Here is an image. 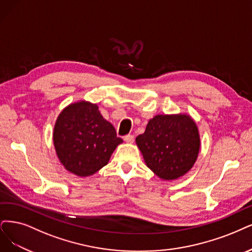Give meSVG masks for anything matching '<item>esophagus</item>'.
I'll return each mask as SVG.
<instances>
[{
	"label": "esophagus",
	"instance_id": "1",
	"mask_svg": "<svg viewBox=\"0 0 252 252\" xmlns=\"http://www.w3.org/2000/svg\"><path fill=\"white\" fill-rule=\"evenodd\" d=\"M124 140L126 143H133L134 142V136L133 135H126L124 137Z\"/></svg>",
	"mask_w": 252,
	"mask_h": 252
}]
</instances>
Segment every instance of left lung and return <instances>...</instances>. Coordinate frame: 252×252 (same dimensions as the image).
<instances>
[{"instance_id":"left-lung-1","label":"left lung","mask_w":252,"mask_h":252,"mask_svg":"<svg viewBox=\"0 0 252 252\" xmlns=\"http://www.w3.org/2000/svg\"><path fill=\"white\" fill-rule=\"evenodd\" d=\"M146 166L159 179L174 181L191 170L200 150L196 123L187 113L158 114L136 137Z\"/></svg>"}]
</instances>
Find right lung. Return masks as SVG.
<instances>
[{
	"label": "right lung",
	"instance_id": "obj_1",
	"mask_svg": "<svg viewBox=\"0 0 252 252\" xmlns=\"http://www.w3.org/2000/svg\"><path fill=\"white\" fill-rule=\"evenodd\" d=\"M53 142L60 163L68 172L86 178L109 163L123 139L101 116L98 106L85 99L65 107L54 126Z\"/></svg>",
	"mask_w": 252,
	"mask_h": 252
}]
</instances>
